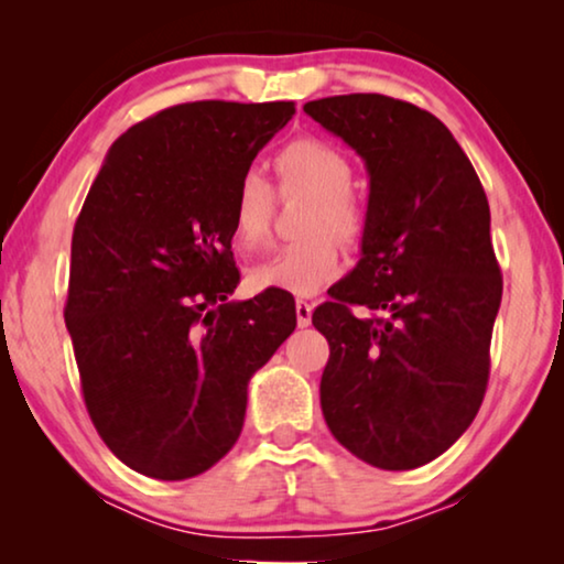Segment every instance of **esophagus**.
Listing matches in <instances>:
<instances>
[{
    "label": "esophagus",
    "instance_id": "34e87169",
    "mask_svg": "<svg viewBox=\"0 0 564 564\" xmlns=\"http://www.w3.org/2000/svg\"><path fill=\"white\" fill-rule=\"evenodd\" d=\"M295 315H297V326L307 328V326H311V321H313V305L307 303V300H297Z\"/></svg>",
    "mask_w": 564,
    "mask_h": 564
}]
</instances>
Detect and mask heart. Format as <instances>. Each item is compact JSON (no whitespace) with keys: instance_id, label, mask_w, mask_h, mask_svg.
Instances as JSON below:
<instances>
[{"instance_id":"1","label":"heart","mask_w":564,"mask_h":564,"mask_svg":"<svg viewBox=\"0 0 564 564\" xmlns=\"http://www.w3.org/2000/svg\"><path fill=\"white\" fill-rule=\"evenodd\" d=\"M282 195H311L313 205L305 218L303 241L282 246L280 251L251 269L257 290H282L311 297L341 272V246L357 243L365 234V210L351 195L354 166L338 145L321 138H297L276 153ZM276 197L261 172L249 169L236 184L230 203V236L238 251L251 253L272 234Z\"/></svg>"}]
</instances>
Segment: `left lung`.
<instances>
[{
    "label": "left lung",
    "mask_w": 564,
    "mask_h": 564,
    "mask_svg": "<svg viewBox=\"0 0 564 564\" xmlns=\"http://www.w3.org/2000/svg\"><path fill=\"white\" fill-rule=\"evenodd\" d=\"M305 112L369 172L361 259L313 313L330 346L323 419L367 465L421 467L465 434L488 388L503 295L488 197L449 128L421 107L341 95Z\"/></svg>",
    "instance_id": "left-lung-1"
}]
</instances>
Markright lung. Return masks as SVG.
Returning <instances> with one entry per match:
<instances>
[{"label": "right lung", "mask_w": 564, "mask_h": 564, "mask_svg": "<svg viewBox=\"0 0 564 564\" xmlns=\"http://www.w3.org/2000/svg\"><path fill=\"white\" fill-rule=\"evenodd\" d=\"M295 105L205 99L128 128L72 238L66 328L84 403L122 465L187 480L241 436L246 390L297 326L295 300H228L230 203Z\"/></svg>", "instance_id": "1"}]
</instances>
